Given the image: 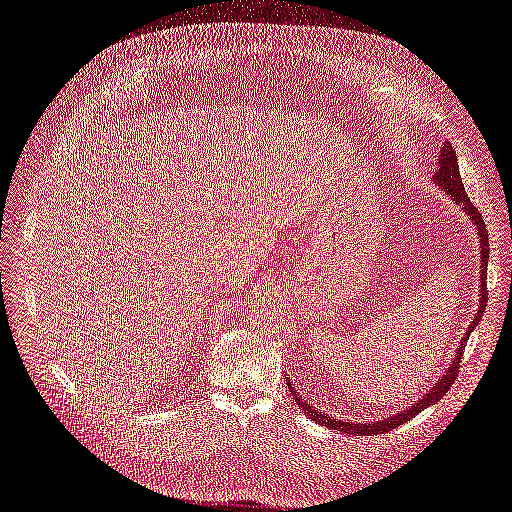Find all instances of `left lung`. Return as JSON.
I'll use <instances>...</instances> for the list:
<instances>
[{"label":"left lung","mask_w":512,"mask_h":512,"mask_svg":"<svg viewBox=\"0 0 512 512\" xmlns=\"http://www.w3.org/2000/svg\"><path fill=\"white\" fill-rule=\"evenodd\" d=\"M433 179H436V183L440 185V188L451 196L455 203L459 207H463V211L468 213V218L472 220V224L476 226L478 230V245H480V299H478V309H476V316L474 320L470 322V327L466 331V335L461 337L459 342V348H457V354L455 359L451 361V365L446 367L444 374L438 378V382L431 386V389L418 399L414 401V404H410L408 408H404L401 412L393 414V416H386L382 418V421H363V423H350V421H342V418H333L329 414H322L318 412L314 406H309L307 401L294 391V386H290V393H292V399L297 401V406L312 418V421H316L318 425L322 427H329V429H337V431H344L348 433V436H376V433H386L391 431L399 425L408 423L410 418H414L418 412L425 410L427 406H433L436 401H440L448 389H451V384L455 382L457 374H459V363H461V354L463 350H466V344H468V337L470 333L474 331V327H478L480 318H483V312L487 307V260H489V235H487V228H485V220L483 215L478 213V209L470 203V198L466 194V188H463L461 183V175H459V166H457V153L451 145V141L444 143V147H440V156H438V173L433 175Z\"/></svg>","instance_id":"8db88e82"}]
</instances>
